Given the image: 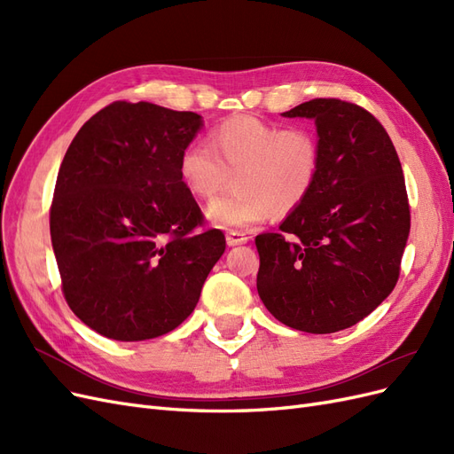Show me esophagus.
I'll return each instance as SVG.
<instances>
[{
    "instance_id": "1",
    "label": "esophagus",
    "mask_w": 454,
    "mask_h": 454,
    "mask_svg": "<svg viewBox=\"0 0 454 454\" xmlns=\"http://www.w3.org/2000/svg\"><path fill=\"white\" fill-rule=\"evenodd\" d=\"M250 240V237L246 232L240 231H227V244L229 246H239V244H246Z\"/></svg>"
}]
</instances>
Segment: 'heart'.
<instances>
[{"instance_id":"b5f03b06","label":"heart","mask_w":454,"mask_h":454,"mask_svg":"<svg viewBox=\"0 0 454 454\" xmlns=\"http://www.w3.org/2000/svg\"><path fill=\"white\" fill-rule=\"evenodd\" d=\"M210 145L189 144L177 172L200 200H212L231 184L235 191L210 204L208 215L222 227H250L272 210L292 214L318 182L322 145L309 127H282L255 115H235L210 130Z\"/></svg>"}]
</instances>
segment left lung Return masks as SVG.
I'll return each mask as SVG.
<instances>
[{
    "label": "left lung",
    "instance_id": "left-lung-1",
    "mask_svg": "<svg viewBox=\"0 0 454 454\" xmlns=\"http://www.w3.org/2000/svg\"><path fill=\"white\" fill-rule=\"evenodd\" d=\"M282 115L316 121L322 167L280 231L255 237L257 294L278 322L335 333L373 312L400 278L411 229L402 162L358 104L314 98Z\"/></svg>",
    "mask_w": 454,
    "mask_h": 454
}]
</instances>
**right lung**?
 <instances>
[{
	"label": "right lung",
	"mask_w": 454,
	"mask_h": 454,
	"mask_svg": "<svg viewBox=\"0 0 454 454\" xmlns=\"http://www.w3.org/2000/svg\"><path fill=\"white\" fill-rule=\"evenodd\" d=\"M200 115L119 100L67 147L51 204L62 294L77 318L115 340H145L195 310L225 252L177 164Z\"/></svg>",
	"instance_id": "right-lung-1"
}]
</instances>
